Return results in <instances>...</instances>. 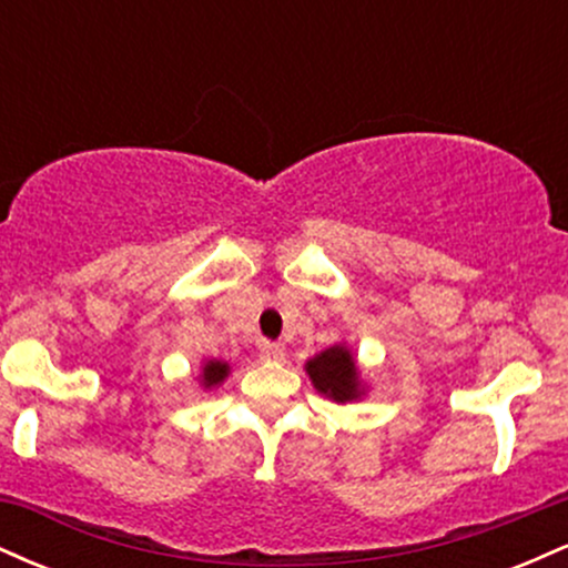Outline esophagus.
I'll use <instances>...</instances> for the list:
<instances>
[{
    "label": "esophagus",
    "instance_id": "obj_1",
    "mask_svg": "<svg viewBox=\"0 0 568 568\" xmlns=\"http://www.w3.org/2000/svg\"><path fill=\"white\" fill-rule=\"evenodd\" d=\"M258 355H262V361H283L285 347L277 342H264L262 347H258Z\"/></svg>",
    "mask_w": 568,
    "mask_h": 568
}]
</instances>
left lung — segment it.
Listing matches in <instances>:
<instances>
[{
  "instance_id": "obj_1",
  "label": "left lung",
  "mask_w": 568,
  "mask_h": 568,
  "mask_svg": "<svg viewBox=\"0 0 568 568\" xmlns=\"http://www.w3.org/2000/svg\"><path fill=\"white\" fill-rule=\"evenodd\" d=\"M306 374H310L315 389L336 403L357 400L366 389L361 384V371H357L355 355L344 347V344H334V347L323 349L312 361H306Z\"/></svg>"
}]
</instances>
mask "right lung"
<instances>
[{
  "label": "right lung",
  "mask_w": 568,
  "mask_h": 568,
  "mask_svg": "<svg viewBox=\"0 0 568 568\" xmlns=\"http://www.w3.org/2000/svg\"><path fill=\"white\" fill-rule=\"evenodd\" d=\"M226 376H230V363L205 361V366H202V374H200V382H202V387L211 389V387H219Z\"/></svg>",
  "instance_id": "1"
}]
</instances>
